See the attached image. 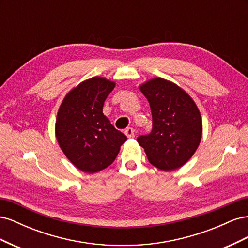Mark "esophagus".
Wrapping results in <instances>:
<instances>
[{
  "label": "esophagus",
  "instance_id": "obj_1",
  "mask_svg": "<svg viewBox=\"0 0 248 248\" xmlns=\"http://www.w3.org/2000/svg\"><path fill=\"white\" fill-rule=\"evenodd\" d=\"M125 134H126V137L128 138V139L133 138L134 137V129L131 128V127H128V128L125 129Z\"/></svg>",
  "mask_w": 248,
  "mask_h": 248
}]
</instances>
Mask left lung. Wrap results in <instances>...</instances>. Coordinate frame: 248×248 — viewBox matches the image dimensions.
Listing matches in <instances>:
<instances>
[{
  "mask_svg": "<svg viewBox=\"0 0 248 248\" xmlns=\"http://www.w3.org/2000/svg\"><path fill=\"white\" fill-rule=\"evenodd\" d=\"M152 112V131L138 138L149 162L161 170H174L188 161L202 133L201 112L182 88L162 78L140 86Z\"/></svg>",
  "mask_w": 248,
  "mask_h": 248,
  "instance_id": "8db88e82",
  "label": "left lung"
}]
</instances>
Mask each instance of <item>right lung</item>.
Listing matches in <instances>:
<instances>
[{"label": "right lung", "mask_w": 248, "mask_h": 248, "mask_svg": "<svg viewBox=\"0 0 248 248\" xmlns=\"http://www.w3.org/2000/svg\"><path fill=\"white\" fill-rule=\"evenodd\" d=\"M115 81L94 77L66 94L56 119V138L65 156L78 170L94 174L114 162L127 140L103 115Z\"/></svg>", "instance_id": "add662e5"}]
</instances>
